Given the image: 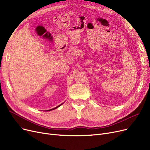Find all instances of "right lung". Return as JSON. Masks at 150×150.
I'll list each match as a JSON object with an SVG mask.
<instances>
[{
	"instance_id": "obj_1",
	"label": "right lung",
	"mask_w": 150,
	"mask_h": 150,
	"mask_svg": "<svg viewBox=\"0 0 150 150\" xmlns=\"http://www.w3.org/2000/svg\"><path fill=\"white\" fill-rule=\"evenodd\" d=\"M62 104H63V103H62V104H61V105H59V106H57V107H56V108H53V109H50V110H47V111H52V110H53V109H56V108H58V107H59V106H61V105H62Z\"/></svg>"
}]
</instances>
